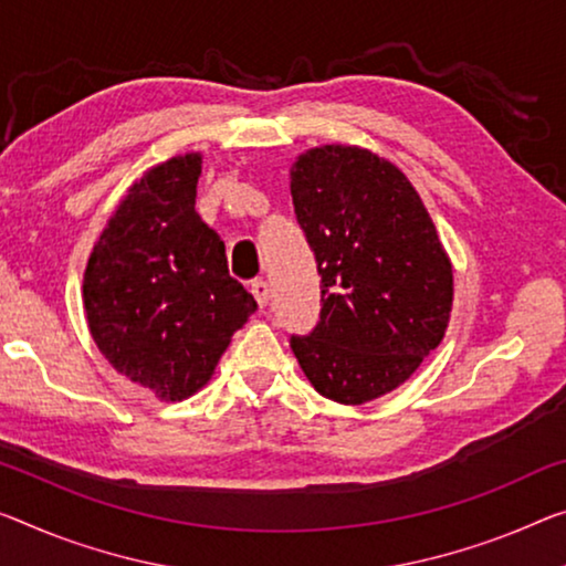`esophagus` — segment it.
Returning <instances> with one entry per match:
<instances>
[{"label":"esophagus","mask_w":566,"mask_h":566,"mask_svg":"<svg viewBox=\"0 0 566 566\" xmlns=\"http://www.w3.org/2000/svg\"><path fill=\"white\" fill-rule=\"evenodd\" d=\"M250 291H253L258 306L265 308L268 306V298H271V285H268V281H263V277H258V281H253V285H250Z\"/></svg>","instance_id":"1"}]
</instances>
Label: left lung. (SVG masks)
Listing matches in <instances>:
<instances>
[{
	"label": "left lung",
	"instance_id": "1",
	"mask_svg": "<svg viewBox=\"0 0 566 566\" xmlns=\"http://www.w3.org/2000/svg\"><path fill=\"white\" fill-rule=\"evenodd\" d=\"M293 210L321 275L318 324L291 349L318 395L364 405L438 349L453 268L420 195L377 154L311 149L291 169Z\"/></svg>",
	"mask_w": 566,
	"mask_h": 566
}]
</instances>
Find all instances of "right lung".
I'll return each instance as SVG.
<instances>
[{
    "label": "right lung",
    "mask_w": 566,
    "mask_h": 566,
    "mask_svg": "<svg viewBox=\"0 0 566 566\" xmlns=\"http://www.w3.org/2000/svg\"><path fill=\"white\" fill-rule=\"evenodd\" d=\"M202 156L146 171L95 242L83 277L93 342L161 399L210 381L232 334L258 311L228 271L224 242L195 210Z\"/></svg>",
    "instance_id": "right-lung-1"
}]
</instances>
